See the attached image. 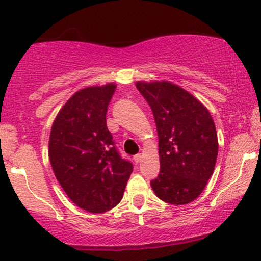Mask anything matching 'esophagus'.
Here are the masks:
<instances>
[{
  "label": "esophagus",
  "mask_w": 261,
  "mask_h": 261,
  "mask_svg": "<svg viewBox=\"0 0 261 261\" xmlns=\"http://www.w3.org/2000/svg\"><path fill=\"white\" fill-rule=\"evenodd\" d=\"M134 161L136 163H141V161H142V155H141V154L134 155Z\"/></svg>",
  "instance_id": "obj_1"
}]
</instances>
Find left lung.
I'll list each match as a JSON object with an SVG mask.
<instances>
[{
	"label": "left lung",
	"instance_id": "obj_1",
	"mask_svg": "<svg viewBox=\"0 0 261 261\" xmlns=\"http://www.w3.org/2000/svg\"><path fill=\"white\" fill-rule=\"evenodd\" d=\"M148 102L159 137L161 172L150 181L166 203H191L208 184L218 158V135L208 109L196 97L169 81H137Z\"/></svg>",
	"mask_w": 261,
	"mask_h": 261
}]
</instances>
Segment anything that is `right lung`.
<instances>
[{
    "instance_id": "right-lung-1",
    "label": "right lung",
    "mask_w": 261,
    "mask_h": 261,
    "mask_svg": "<svg viewBox=\"0 0 261 261\" xmlns=\"http://www.w3.org/2000/svg\"><path fill=\"white\" fill-rule=\"evenodd\" d=\"M117 85L75 92L53 121L48 156L67 196L81 209L105 213L120 202L133 164L122 159L107 127V108Z\"/></svg>"
}]
</instances>
